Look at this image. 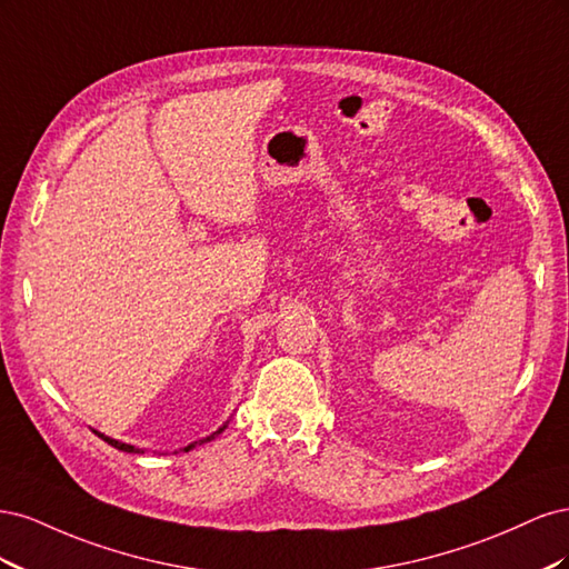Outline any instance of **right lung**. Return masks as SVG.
<instances>
[{
    "label": "right lung",
    "instance_id": "1",
    "mask_svg": "<svg viewBox=\"0 0 569 569\" xmlns=\"http://www.w3.org/2000/svg\"><path fill=\"white\" fill-rule=\"evenodd\" d=\"M228 425H222L220 429H216V432L211 435V437H206V439H201V443H206V441H211V439H216L218 435H222V429H226ZM97 437H101V439H104L107 443H111L113 446V449H118V451H126V453H142V449H134V446H130V443H123V441H116V439H111V437H104V435H101V432H94ZM194 446H197V441L194 443H189V446H184V451H189V449H194Z\"/></svg>",
    "mask_w": 569,
    "mask_h": 569
}]
</instances>
